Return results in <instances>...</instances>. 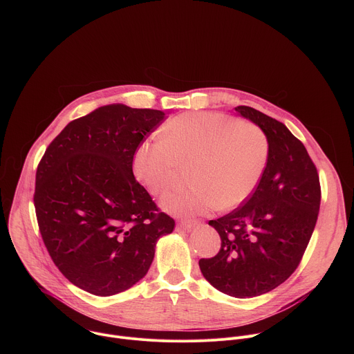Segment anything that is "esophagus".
<instances>
[{
	"instance_id": "obj_1",
	"label": "esophagus",
	"mask_w": 354,
	"mask_h": 354,
	"mask_svg": "<svg viewBox=\"0 0 354 354\" xmlns=\"http://www.w3.org/2000/svg\"><path fill=\"white\" fill-rule=\"evenodd\" d=\"M197 224H200L197 220H182V221L178 224V227H179V228H183V230H192V228H194Z\"/></svg>"
}]
</instances>
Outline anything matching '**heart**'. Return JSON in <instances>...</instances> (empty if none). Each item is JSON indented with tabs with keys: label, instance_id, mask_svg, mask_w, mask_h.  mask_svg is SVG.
I'll use <instances>...</instances> for the list:
<instances>
[{
	"label": "heart",
	"instance_id": "b5f03b06",
	"mask_svg": "<svg viewBox=\"0 0 354 354\" xmlns=\"http://www.w3.org/2000/svg\"><path fill=\"white\" fill-rule=\"evenodd\" d=\"M269 138L255 123L223 113H185L169 120L162 140L141 142L133 157L137 179L153 194L169 189L190 167L186 189L162 196L161 207L178 217L241 206L254 193L269 161Z\"/></svg>",
	"mask_w": 354,
	"mask_h": 354
}]
</instances>
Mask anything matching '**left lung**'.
Returning <instances> with one entry per match:
<instances>
[{
	"label": "left lung",
	"mask_w": 354,
	"mask_h": 354,
	"mask_svg": "<svg viewBox=\"0 0 354 354\" xmlns=\"http://www.w3.org/2000/svg\"><path fill=\"white\" fill-rule=\"evenodd\" d=\"M235 112L266 133L269 161L245 203L209 221L221 248L198 266L221 292L250 298L284 283L299 265L317 224L321 186L304 144L283 123L249 106H236Z\"/></svg>",
	"instance_id": "left-lung-1"
}]
</instances>
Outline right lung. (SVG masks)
I'll list each match as a JSON object with an SVG mask.
<instances>
[{
	"label": "right lung",
	"instance_id": "add662e5",
	"mask_svg": "<svg viewBox=\"0 0 354 354\" xmlns=\"http://www.w3.org/2000/svg\"><path fill=\"white\" fill-rule=\"evenodd\" d=\"M164 119L156 109L100 106L70 122L37 165L33 203L48 255L93 295L141 280L157 241L174 231V218L133 175L137 147Z\"/></svg>",
	"mask_w": 354,
	"mask_h": 354
}]
</instances>
